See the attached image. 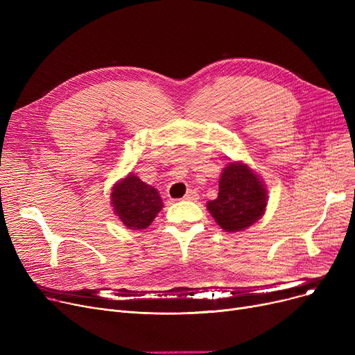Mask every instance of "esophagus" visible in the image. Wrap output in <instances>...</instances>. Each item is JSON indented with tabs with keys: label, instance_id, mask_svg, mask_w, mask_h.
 Wrapping results in <instances>:
<instances>
[{
	"label": "esophagus",
	"instance_id": "34e87169",
	"mask_svg": "<svg viewBox=\"0 0 355 355\" xmlns=\"http://www.w3.org/2000/svg\"><path fill=\"white\" fill-rule=\"evenodd\" d=\"M184 200H185V201H196V200H198V194H197V191H194V190H189L187 194L184 196Z\"/></svg>",
	"mask_w": 355,
	"mask_h": 355
}]
</instances>
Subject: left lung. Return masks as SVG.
I'll return each mask as SVG.
<instances>
[{"label": "left lung", "mask_w": 355, "mask_h": 355, "mask_svg": "<svg viewBox=\"0 0 355 355\" xmlns=\"http://www.w3.org/2000/svg\"><path fill=\"white\" fill-rule=\"evenodd\" d=\"M266 204L268 191L260 177L243 162H230L221 173L218 196L207 209L223 230L240 232L263 216Z\"/></svg>", "instance_id": "left-lung-1"}]
</instances>
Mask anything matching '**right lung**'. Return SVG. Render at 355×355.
I'll return each instance as SVG.
<instances>
[{
    "instance_id": "add662e5",
    "label": "right lung",
    "mask_w": 355,
    "mask_h": 355,
    "mask_svg": "<svg viewBox=\"0 0 355 355\" xmlns=\"http://www.w3.org/2000/svg\"><path fill=\"white\" fill-rule=\"evenodd\" d=\"M110 204L119 220L132 230L146 229L164 207L157 189L132 173L114 185Z\"/></svg>"
}]
</instances>
